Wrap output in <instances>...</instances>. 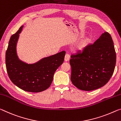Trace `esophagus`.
Here are the masks:
<instances>
[{
    "instance_id": "1",
    "label": "esophagus",
    "mask_w": 121,
    "mask_h": 121,
    "mask_svg": "<svg viewBox=\"0 0 121 121\" xmlns=\"http://www.w3.org/2000/svg\"><path fill=\"white\" fill-rule=\"evenodd\" d=\"M70 59V55L68 54H67L65 55V61H69Z\"/></svg>"
}]
</instances>
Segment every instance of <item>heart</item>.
Segmentation results:
<instances>
[{
	"instance_id": "obj_1",
	"label": "heart",
	"mask_w": 121,
	"mask_h": 121,
	"mask_svg": "<svg viewBox=\"0 0 121 121\" xmlns=\"http://www.w3.org/2000/svg\"><path fill=\"white\" fill-rule=\"evenodd\" d=\"M90 42V39L88 38L82 39L76 46V49L78 51H82L85 49Z\"/></svg>"
}]
</instances>
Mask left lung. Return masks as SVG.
Instances as JSON below:
<instances>
[{
	"instance_id": "8db88e82",
	"label": "left lung",
	"mask_w": 121,
	"mask_h": 121,
	"mask_svg": "<svg viewBox=\"0 0 121 121\" xmlns=\"http://www.w3.org/2000/svg\"><path fill=\"white\" fill-rule=\"evenodd\" d=\"M116 55L112 38L104 32L93 45L71 55L72 83L82 91H91L104 86L112 77Z\"/></svg>"
}]
</instances>
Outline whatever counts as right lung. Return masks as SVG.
Wrapping results in <instances>:
<instances>
[{
    "instance_id": "obj_1",
    "label": "right lung",
    "mask_w": 121,
    "mask_h": 121,
    "mask_svg": "<svg viewBox=\"0 0 121 121\" xmlns=\"http://www.w3.org/2000/svg\"><path fill=\"white\" fill-rule=\"evenodd\" d=\"M24 26L11 36L6 52V66L11 81L23 91L39 93L47 89L53 80L54 74L62 64L66 52L63 51L43 57L33 64L21 60L17 55V45Z\"/></svg>"
}]
</instances>
